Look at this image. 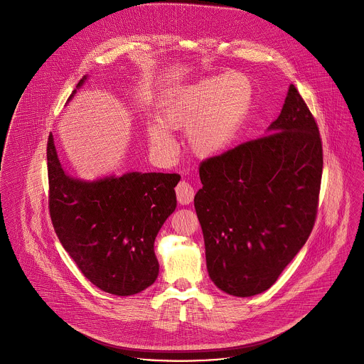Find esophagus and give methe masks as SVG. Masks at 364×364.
I'll use <instances>...</instances> for the list:
<instances>
[{
	"label": "esophagus",
	"instance_id": "34e87169",
	"mask_svg": "<svg viewBox=\"0 0 364 364\" xmlns=\"http://www.w3.org/2000/svg\"><path fill=\"white\" fill-rule=\"evenodd\" d=\"M176 193L180 204H190L194 198V188L187 181H180L176 187Z\"/></svg>",
	"mask_w": 364,
	"mask_h": 364
}]
</instances>
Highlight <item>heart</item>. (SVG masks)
I'll return each mask as SVG.
<instances>
[{
    "label": "heart",
    "instance_id": "heart-1",
    "mask_svg": "<svg viewBox=\"0 0 364 364\" xmlns=\"http://www.w3.org/2000/svg\"><path fill=\"white\" fill-rule=\"evenodd\" d=\"M252 86L246 76L225 73L184 86L167 99L160 121L145 124L149 146L171 157L177 144L170 129H186L190 151L200 159L225 152L236 139L250 107Z\"/></svg>",
    "mask_w": 364,
    "mask_h": 364
}]
</instances>
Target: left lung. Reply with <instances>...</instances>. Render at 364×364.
Segmentation results:
<instances>
[{
  "mask_svg": "<svg viewBox=\"0 0 364 364\" xmlns=\"http://www.w3.org/2000/svg\"><path fill=\"white\" fill-rule=\"evenodd\" d=\"M268 135L200 164L194 196L210 279L233 296L269 289L313 230L323 174L314 117L294 85Z\"/></svg>",
  "mask_w": 364,
  "mask_h": 364,
  "instance_id": "obj_1",
  "label": "left lung"
}]
</instances>
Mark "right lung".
I'll use <instances>...</instances> for the list:
<instances>
[{
    "label": "right lung",
    "instance_id": "obj_1",
    "mask_svg": "<svg viewBox=\"0 0 364 364\" xmlns=\"http://www.w3.org/2000/svg\"><path fill=\"white\" fill-rule=\"evenodd\" d=\"M83 76L70 95L83 86ZM48 207L56 235L82 274L99 289L128 296L159 277L154 242L176 210L178 174L129 171L92 181L69 176L47 141Z\"/></svg>",
    "mask_w": 364,
    "mask_h": 364
}]
</instances>
